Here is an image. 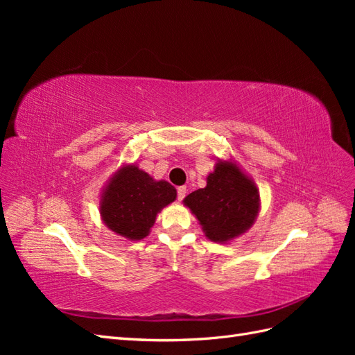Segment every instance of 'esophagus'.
I'll use <instances>...</instances> for the list:
<instances>
[{
    "instance_id": "obj_1",
    "label": "esophagus",
    "mask_w": 355,
    "mask_h": 355,
    "mask_svg": "<svg viewBox=\"0 0 355 355\" xmlns=\"http://www.w3.org/2000/svg\"><path fill=\"white\" fill-rule=\"evenodd\" d=\"M187 196V187H179L178 188V200L182 201Z\"/></svg>"
}]
</instances>
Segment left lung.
Here are the masks:
<instances>
[{"instance_id": "1", "label": "left lung", "mask_w": 355, "mask_h": 355, "mask_svg": "<svg viewBox=\"0 0 355 355\" xmlns=\"http://www.w3.org/2000/svg\"><path fill=\"white\" fill-rule=\"evenodd\" d=\"M211 241H228L252 227L259 211V194L253 182L232 163L219 161L207 187L184 200Z\"/></svg>"}]
</instances>
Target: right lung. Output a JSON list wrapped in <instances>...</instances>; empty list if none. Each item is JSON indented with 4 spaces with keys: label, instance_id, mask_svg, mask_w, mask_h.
Here are the masks:
<instances>
[{
    "label": "right lung",
    "instance_id": "1",
    "mask_svg": "<svg viewBox=\"0 0 355 355\" xmlns=\"http://www.w3.org/2000/svg\"><path fill=\"white\" fill-rule=\"evenodd\" d=\"M176 198V189L166 180H154L136 166L123 167L110 182L101 201L106 227L128 240L149 234L157 213Z\"/></svg>",
    "mask_w": 355,
    "mask_h": 355
}]
</instances>
